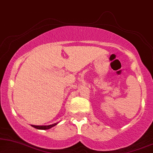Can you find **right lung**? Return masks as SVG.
<instances>
[{"instance_id": "obj_1", "label": "right lung", "mask_w": 153, "mask_h": 153, "mask_svg": "<svg viewBox=\"0 0 153 153\" xmlns=\"http://www.w3.org/2000/svg\"><path fill=\"white\" fill-rule=\"evenodd\" d=\"M58 123H54V124L49 125H31V126L33 127H35V129H43V130H45V129H51V127L56 126V125H57Z\"/></svg>"}]
</instances>
